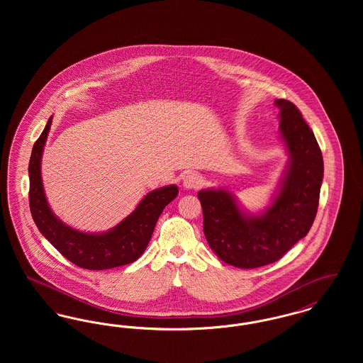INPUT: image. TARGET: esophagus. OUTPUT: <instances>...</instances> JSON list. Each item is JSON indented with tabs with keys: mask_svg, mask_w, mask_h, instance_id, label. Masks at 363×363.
<instances>
[{
	"mask_svg": "<svg viewBox=\"0 0 363 363\" xmlns=\"http://www.w3.org/2000/svg\"><path fill=\"white\" fill-rule=\"evenodd\" d=\"M204 184V179L200 174L189 173L184 177V186L186 189H199Z\"/></svg>",
	"mask_w": 363,
	"mask_h": 363,
	"instance_id": "1",
	"label": "esophagus"
}]
</instances>
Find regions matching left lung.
I'll return each mask as SVG.
<instances>
[{
	"mask_svg": "<svg viewBox=\"0 0 363 363\" xmlns=\"http://www.w3.org/2000/svg\"><path fill=\"white\" fill-rule=\"evenodd\" d=\"M275 106L290 164L272 206L259 216H246L225 190L197 193L208 245L222 261L242 269L281 259L309 233L317 215L324 175L321 150L295 104L277 99Z\"/></svg>",
	"mask_w": 363,
	"mask_h": 363,
	"instance_id": "obj_1",
	"label": "left lung"
}]
</instances>
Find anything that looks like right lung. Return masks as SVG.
<instances>
[{
  "label": "right lung",
  "instance_id": "right-lung-1",
  "mask_svg": "<svg viewBox=\"0 0 363 363\" xmlns=\"http://www.w3.org/2000/svg\"><path fill=\"white\" fill-rule=\"evenodd\" d=\"M50 125L52 117L35 141L28 164V201L35 225L65 259L80 268L102 271L136 261L151 240L162 211L177 197L178 188L170 185L150 191L126 219L107 233L86 234L76 231L52 215L43 191L40 157Z\"/></svg>",
  "mask_w": 363,
  "mask_h": 363
}]
</instances>
